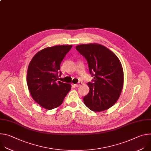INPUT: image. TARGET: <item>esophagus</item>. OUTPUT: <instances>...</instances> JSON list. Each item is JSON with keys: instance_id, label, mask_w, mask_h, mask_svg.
I'll use <instances>...</instances> for the list:
<instances>
[{"instance_id": "1", "label": "esophagus", "mask_w": 151, "mask_h": 151, "mask_svg": "<svg viewBox=\"0 0 151 151\" xmlns=\"http://www.w3.org/2000/svg\"><path fill=\"white\" fill-rule=\"evenodd\" d=\"M81 84H82V82H79V83H76V84H74V85L75 86V87H79V86H80Z\"/></svg>"}]
</instances>
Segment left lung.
Returning a JSON list of instances; mask_svg holds the SVG:
<instances>
[{
	"mask_svg": "<svg viewBox=\"0 0 151 151\" xmlns=\"http://www.w3.org/2000/svg\"><path fill=\"white\" fill-rule=\"evenodd\" d=\"M76 49L87 60L94 77L88 83L90 91L83 99L84 104L95 112L108 109L117 101L123 87L124 73L119 60L100 44H82Z\"/></svg>",
	"mask_w": 151,
	"mask_h": 151,
	"instance_id": "1",
	"label": "left lung"
}]
</instances>
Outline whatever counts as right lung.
Returning <instances> with one entry per match:
<instances>
[{
    "mask_svg": "<svg viewBox=\"0 0 151 151\" xmlns=\"http://www.w3.org/2000/svg\"><path fill=\"white\" fill-rule=\"evenodd\" d=\"M72 45H57L38 52L27 70V82L34 100L47 109L60 106L71 89L70 84L58 81L60 64Z\"/></svg>",
    "mask_w": 151,
    "mask_h": 151,
    "instance_id": "obj_1",
    "label": "right lung"
}]
</instances>
